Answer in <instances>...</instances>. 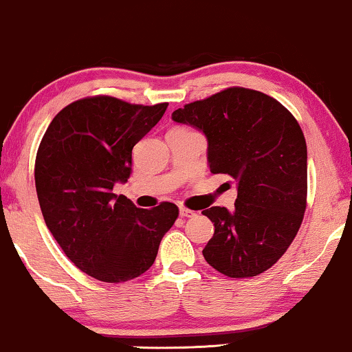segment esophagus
Returning <instances> with one entry per match:
<instances>
[{
	"label": "esophagus",
	"mask_w": 352,
	"mask_h": 352,
	"mask_svg": "<svg viewBox=\"0 0 352 352\" xmlns=\"http://www.w3.org/2000/svg\"><path fill=\"white\" fill-rule=\"evenodd\" d=\"M179 216H181V217H184V219H188V217H192V216H196V212H194V210H191V209L179 208Z\"/></svg>",
	"instance_id": "esophagus-1"
}]
</instances>
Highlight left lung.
<instances>
[{
    "label": "left lung",
    "mask_w": 352,
    "mask_h": 352,
    "mask_svg": "<svg viewBox=\"0 0 352 352\" xmlns=\"http://www.w3.org/2000/svg\"><path fill=\"white\" fill-rule=\"evenodd\" d=\"M208 140L214 175L237 183L234 209L202 210L214 235L206 262L232 278L268 270L287 252L307 209V142L295 117L257 90L232 87L173 111Z\"/></svg>",
    "instance_id": "obj_1"
}]
</instances>
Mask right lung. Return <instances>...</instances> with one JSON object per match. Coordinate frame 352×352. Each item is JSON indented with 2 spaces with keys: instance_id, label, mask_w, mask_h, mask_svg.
<instances>
[{
  "instance_id": "1",
  "label": "right lung",
  "mask_w": 352,
  "mask_h": 352,
  "mask_svg": "<svg viewBox=\"0 0 352 352\" xmlns=\"http://www.w3.org/2000/svg\"><path fill=\"white\" fill-rule=\"evenodd\" d=\"M166 107L82 98L54 117L39 144L34 177L45 226L70 262L100 282L144 274L177 219L173 202L140 209L113 194L131 175L133 146Z\"/></svg>"
}]
</instances>
